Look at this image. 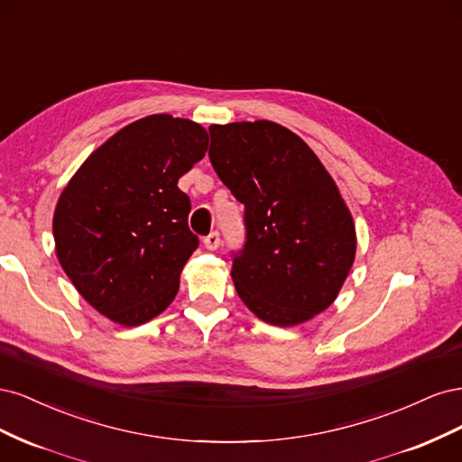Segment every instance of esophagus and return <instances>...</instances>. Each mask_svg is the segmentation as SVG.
<instances>
[{
	"label": "esophagus",
	"instance_id": "esophagus-1",
	"mask_svg": "<svg viewBox=\"0 0 462 462\" xmlns=\"http://www.w3.org/2000/svg\"><path fill=\"white\" fill-rule=\"evenodd\" d=\"M219 243H221V239H219V233L217 231H212L208 236H204V246L208 250H216L219 246Z\"/></svg>",
	"mask_w": 462,
	"mask_h": 462
}]
</instances>
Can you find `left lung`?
I'll use <instances>...</instances> for the list:
<instances>
[{
    "label": "left lung",
    "instance_id": "left-lung-1",
    "mask_svg": "<svg viewBox=\"0 0 462 462\" xmlns=\"http://www.w3.org/2000/svg\"><path fill=\"white\" fill-rule=\"evenodd\" d=\"M209 162L245 206L233 254L241 300L272 326H297L337 299L356 254L339 189L300 136L273 121L212 125Z\"/></svg>",
    "mask_w": 462,
    "mask_h": 462
}]
</instances>
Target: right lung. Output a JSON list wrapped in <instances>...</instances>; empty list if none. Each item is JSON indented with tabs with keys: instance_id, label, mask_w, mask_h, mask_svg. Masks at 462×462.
Instances as JSON below:
<instances>
[{
	"instance_id": "right-lung-1",
	"label": "right lung",
	"mask_w": 462,
	"mask_h": 462,
	"mask_svg": "<svg viewBox=\"0 0 462 462\" xmlns=\"http://www.w3.org/2000/svg\"><path fill=\"white\" fill-rule=\"evenodd\" d=\"M202 125L148 116L94 150L53 214L55 254L90 306L121 326L162 314L199 248L179 179L204 158Z\"/></svg>"
}]
</instances>
